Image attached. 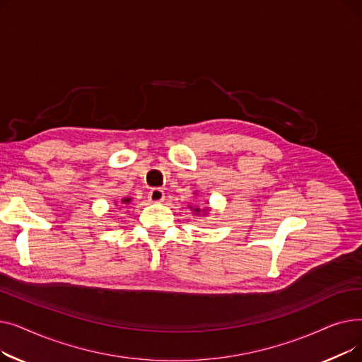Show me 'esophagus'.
<instances>
[{
  "label": "esophagus",
  "instance_id": "obj_1",
  "mask_svg": "<svg viewBox=\"0 0 362 362\" xmlns=\"http://www.w3.org/2000/svg\"><path fill=\"white\" fill-rule=\"evenodd\" d=\"M148 198H149L151 202H163L164 201V191H163V189H158V187L151 189L149 194H148Z\"/></svg>",
  "mask_w": 362,
  "mask_h": 362
}]
</instances>
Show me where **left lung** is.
Returning a JSON list of instances; mask_svg holds the SVG:
<instances>
[{
	"mask_svg": "<svg viewBox=\"0 0 362 362\" xmlns=\"http://www.w3.org/2000/svg\"><path fill=\"white\" fill-rule=\"evenodd\" d=\"M189 208H191V211H192L195 216H199V214H202V216H206L208 213H210V206L199 208V206H192V205H189Z\"/></svg>",
	"mask_w": 362,
	"mask_h": 362,
	"instance_id": "8db88e82",
	"label": "left lung"
}]
</instances>
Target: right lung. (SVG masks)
<instances>
[{
	"mask_svg": "<svg viewBox=\"0 0 362 362\" xmlns=\"http://www.w3.org/2000/svg\"><path fill=\"white\" fill-rule=\"evenodd\" d=\"M132 202V198H123L122 199V204H124V205H129Z\"/></svg>",
	"mask_w": 362,
	"mask_h": 362,
	"instance_id": "right-lung-1",
	"label": "right lung"
}]
</instances>
